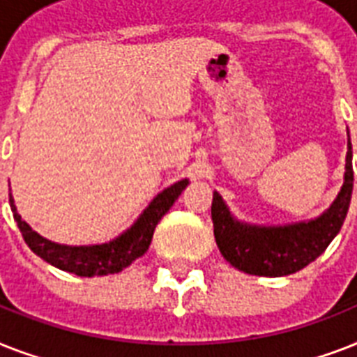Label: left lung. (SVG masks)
<instances>
[{
    "label": "left lung",
    "mask_w": 357,
    "mask_h": 357,
    "mask_svg": "<svg viewBox=\"0 0 357 357\" xmlns=\"http://www.w3.org/2000/svg\"><path fill=\"white\" fill-rule=\"evenodd\" d=\"M347 162L341 190L326 211L311 220L261 226L238 220L229 211L222 196L213 192L211 218L215 241L229 265L255 276H287L315 261L328 248L349 213L354 170L352 144H347Z\"/></svg>",
    "instance_id": "obj_1"
}]
</instances>
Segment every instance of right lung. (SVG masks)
Segmentation results:
<instances>
[{
    "label": "right lung",
    "mask_w": 357,
    "mask_h": 357,
    "mask_svg": "<svg viewBox=\"0 0 357 357\" xmlns=\"http://www.w3.org/2000/svg\"><path fill=\"white\" fill-rule=\"evenodd\" d=\"M187 185H189V179L185 178L161 190L148 204L144 211L140 213L139 218L113 241L102 244H83V246L59 244L42 237L20 217L18 209L14 206L13 195L8 196V202H10L14 220L24 235V241L38 257L61 271L72 272L77 276H107V274L123 271L126 266L131 265L137 257H140L150 248L155 226L174 206V202L178 200Z\"/></svg>",
    "instance_id": "right-lung-1"
}]
</instances>
